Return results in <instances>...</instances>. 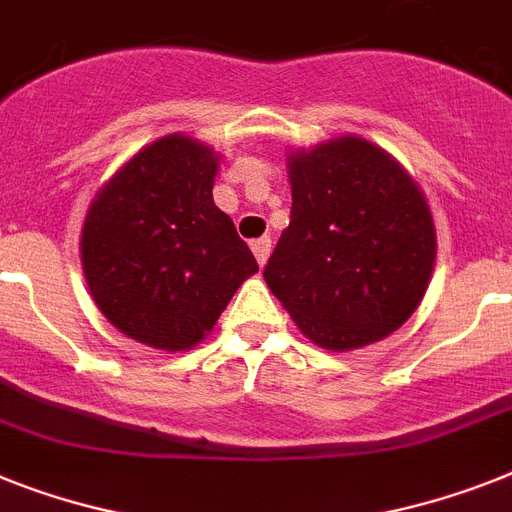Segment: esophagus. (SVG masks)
Listing matches in <instances>:
<instances>
[{"instance_id": "34e87169", "label": "esophagus", "mask_w": 512, "mask_h": 512, "mask_svg": "<svg viewBox=\"0 0 512 512\" xmlns=\"http://www.w3.org/2000/svg\"><path fill=\"white\" fill-rule=\"evenodd\" d=\"M251 251H253V256H256V261H259V266H264L266 259H269V251H272V238H269V235H264V238L253 240Z\"/></svg>"}]
</instances>
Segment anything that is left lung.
Masks as SVG:
<instances>
[{"label": "left lung", "mask_w": 512, "mask_h": 512, "mask_svg": "<svg viewBox=\"0 0 512 512\" xmlns=\"http://www.w3.org/2000/svg\"><path fill=\"white\" fill-rule=\"evenodd\" d=\"M293 193L264 280L308 340L332 353L384 340L424 301L437 230L392 154L340 135L287 154Z\"/></svg>", "instance_id": "1"}]
</instances>
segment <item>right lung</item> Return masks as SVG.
<instances>
[{"label":"right lung","mask_w":512,"mask_h":512,"mask_svg":"<svg viewBox=\"0 0 512 512\" xmlns=\"http://www.w3.org/2000/svg\"><path fill=\"white\" fill-rule=\"evenodd\" d=\"M219 154L188 133L143 146L96 190L80 230L88 293L130 340L190 350L259 272L214 204Z\"/></svg>","instance_id":"obj_1"}]
</instances>
